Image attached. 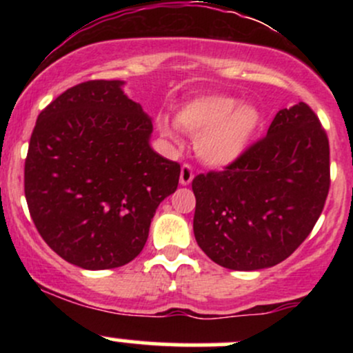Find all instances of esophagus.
<instances>
[{
    "label": "esophagus",
    "instance_id": "obj_1",
    "mask_svg": "<svg viewBox=\"0 0 353 353\" xmlns=\"http://www.w3.org/2000/svg\"><path fill=\"white\" fill-rule=\"evenodd\" d=\"M192 179H194V171H192V168H190L189 164H184L181 168V177H179V181H181V184L182 185H189L190 182H192Z\"/></svg>",
    "mask_w": 353,
    "mask_h": 353
}]
</instances>
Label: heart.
I'll use <instances>...</instances> for the list:
<instances>
[{
	"mask_svg": "<svg viewBox=\"0 0 353 353\" xmlns=\"http://www.w3.org/2000/svg\"><path fill=\"white\" fill-rule=\"evenodd\" d=\"M261 109L254 104H239L228 96H204L190 101L177 114V124L196 136V152L205 164L224 168L247 152L261 129ZM168 136L169 125L161 124Z\"/></svg>",
	"mask_w": 353,
	"mask_h": 353,
	"instance_id": "b5f03b06",
	"label": "heart"
}]
</instances>
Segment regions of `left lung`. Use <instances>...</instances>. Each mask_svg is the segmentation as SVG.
<instances>
[{
	"instance_id": "left-lung-1",
	"label": "left lung",
	"mask_w": 353,
	"mask_h": 353,
	"mask_svg": "<svg viewBox=\"0 0 353 353\" xmlns=\"http://www.w3.org/2000/svg\"><path fill=\"white\" fill-rule=\"evenodd\" d=\"M329 188V137L319 117L305 103L281 109L241 159L194 177V236L225 269L277 265L312 232Z\"/></svg>"
}]
</instances>
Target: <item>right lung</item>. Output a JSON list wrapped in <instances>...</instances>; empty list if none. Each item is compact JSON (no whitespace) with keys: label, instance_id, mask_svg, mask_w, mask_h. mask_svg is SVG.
Wrapping results in <instances>:
<instances>
[{"label":"right lung","instance_id":"obj_1","mask_svg":"<svg viewBox=\"0 0 353 353\" xmlns=\"http://www.w3.org/2000/svg\"><path fill=\"white\" fill-rule=\"evenodd\" d=\"M124 81H86L38 116L24 163L36 229L81 269L121 267L139 255L157 205L176 192L181 165L149 144L152 121Z\"/></svg>","mask_w":353,"mask_h":353}]
</instances>
